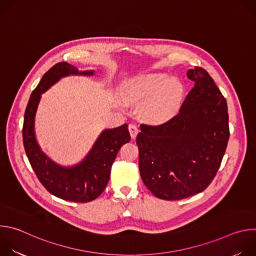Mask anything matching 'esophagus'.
Returning a JSON list of instances; mask_svg holds the SVG:
<instances>
[{
  "instance_id": "obj_1",
  "label": "esophagus",
  "mask_w": 256,
  "mask_h": 256,
  "mask_svg": "<svg viewBox=\"0 0 256 256\" xmlns=\"http://www.w3.org/2000/svg\"><path fill=\"white\" fill-rule=\"evenodd\" d=\"M128 130H130L132 138H136V134L138 132V128L136 124H128Z\"/></svg>"
}]
</instances>
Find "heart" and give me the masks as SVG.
I'll use <instances>...</instances> for the list:
<instances>
[{"mask_svg": "<svg viewBox=\"0 0 256 256\" xmlns=\"http://www.w3.org/2000/svg\"><path fill=\"white\" fill-rule=\"evenodd\" d=\"M182 95V85L166 74H151L136 80L128 92L132 101L146 102L144 114L152 120L168 116L178 104Z\"/></svg>", "mask_w": 256, "mask_h": 256, "instance_id": "1", "label": "heart"}]
</instances>
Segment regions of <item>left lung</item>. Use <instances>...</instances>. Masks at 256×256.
<instances>
[{
    "mask_svg": "<svg viewBox=\"0 0 256 256\" xmlns=\"http://www.w3.org/2000/svg\"><path fill=\"white\" fill-rule=\"evenodd\" d=\"M194 86L176 116L140 124L136 136L142 180L158 198L177 200L204 192L221 166L229 140L227 102L200 66L188 72Z\"/></svg>",
    "mask_w": 256,
    "mask_h": 256,
    "instance_id": "left-lung-1",
    "label": "left lung"
}]
</instances>
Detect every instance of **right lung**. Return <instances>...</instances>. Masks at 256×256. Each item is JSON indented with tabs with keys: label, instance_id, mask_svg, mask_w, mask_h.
Wrapping results in <instances>:
<instances>
[{
	"label": "right lung",
	"instance_id": "add662e5",
	"mask_svg": "<svg viewBox=\"0 0 256 256\" xmlns=\"http://www.w3.org/2000/svg\"><path fill=\"white\" fill-rule=\"evenodd\" d=\"M78 74L93 75V72H81L77 68L62 62L46 72L31 93L25 109L22 134L29 163L44 188L64 200L88 202L98 198L105 190L118 150L130 140L128 126L104 130L86 159L72 168H64L52 162L40 149L34 136V116L42 94L60 78Z\"/></svg>",
	"mask_w": 256,
	"mask_h": 256
}]
</instances>
